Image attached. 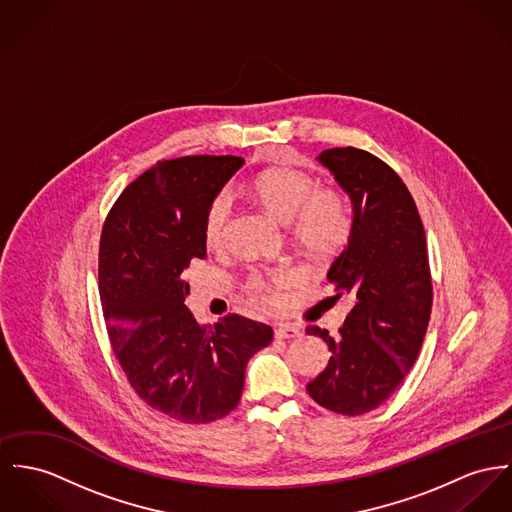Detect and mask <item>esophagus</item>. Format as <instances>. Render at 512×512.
<instances>
[{"label": "esophagus", "instance_id": "esophagus-1", "mask_svg": "<svg viewBox=\"0 0 512 512\" xmlns=\"http://www.w3.org/2000/svg\"><path fill=\"white\" fill-rule=\"evenodd\" d=\"M302 329L296 327L294 323H278L275 329L276 339H292V337H300Z\"/></svg>", "mask_w": 512, "mask_h": 512}]
</instances>
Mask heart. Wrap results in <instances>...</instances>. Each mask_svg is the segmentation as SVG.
Masks as SVG:
<instances>
[{
	"instance_id": "b5f03b06",
	"label": "heart",
	"mask_w": 512,
	"mask_h": 512,
	"mask_svg": "<svg viewBox=\"0 0 512 512\" xmlns=\"http://www.w3.org/2000/svg\"><path fill=\"white\" fill-rule=\"evenodd\" d=\"M249 189L278 222L292 224L296 241L314 257L337 253L353 232V214L345 197L331 189L317 191V181L304 171L267 169L251 181ZM228 212V198L216 197L210 202L204 216V239L208 245L222 243ZM278 284L280 276L255 275L249 288L271 302Z\"/></svg>"
}]
</instances>
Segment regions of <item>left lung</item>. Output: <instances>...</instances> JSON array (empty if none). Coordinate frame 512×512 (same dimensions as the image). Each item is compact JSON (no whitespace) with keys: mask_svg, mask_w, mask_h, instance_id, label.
Wrapping results in <instances>:
<instances>
[{"mask_svg":"<svg viewBox=\"0 0 512 512\" xmlns=\"http://www.w3.org/2000/svg\"><path fill=\"white\" fill-rule=\"evenodd\" d=\"M353 204V232L327 271L335 296L351 294L353 310L337 337H321L331 358L308 384L321 407L362 415L394 394L421 351L433 282L427 239L415 200L390 165L356 148L317 156Z\"/></svg>","mask_w":512,"mask_h":512,"instance_id":"8db88e82","label":"left lung"}]
</instances>
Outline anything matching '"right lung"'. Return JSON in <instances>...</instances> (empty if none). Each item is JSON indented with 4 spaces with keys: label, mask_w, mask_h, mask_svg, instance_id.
<instances>
[{
    "label": "right lung",
    "mask_w": 512,
    "mask_h": 512,
    "mask_svg": "<svg viewBox=\"0 0 512 512\" xmlns=\"http://www.w3.org/2000/svg\"><path fill=\"white\" fill-rule=\"evenodd\" d=\"M245 161L165 159L118 197L99 245V294L115 356L134 392L167 419L204 425L236 409L249 358L271 325L226 315L198 325L185 271L206 257L204 216Z\"/></svg>",
    "instance_id": "right-lung-1"
}]
</instances>
